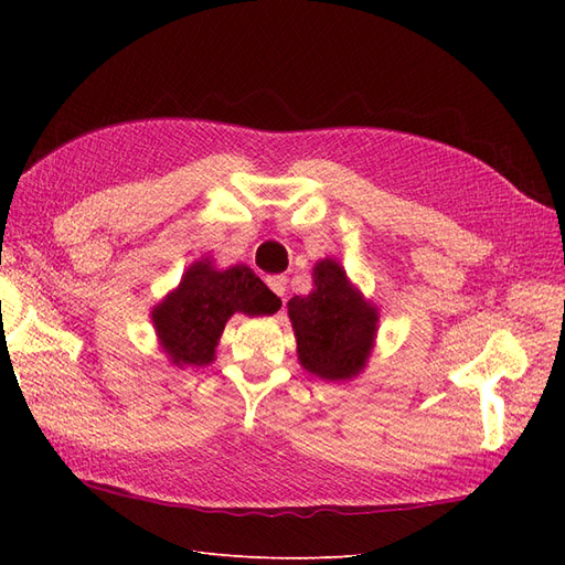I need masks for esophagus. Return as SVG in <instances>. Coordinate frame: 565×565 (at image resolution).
<instances>
[{"instance_id":"esophagus-1","label":"esophagus","mask_w":565,"mask_h":565,"mask_svg":"<svg viewBox=\"0 0 565 565\" xmlns=\"http://www.w3.org/2000/svg\"><path fill=\"white\" fill-rule=\"evenodd\" d=\"M266 282H268V287H270L273 292H276L278 297H285V292H287V278H285V276H273V278H268Z\"/></svg>"}]
</instances>
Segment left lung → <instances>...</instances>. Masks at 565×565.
Instances as JSON below:
<instances>
[{
  "label": "left lung",
  "mask_w": 565,
  "mask_h": 565,
  "mask_svg": "<svg viewBox=\"0 0 565 565\" xmlns=\"http://www.w3.org/2000/svg\"><path fill=\"white\" fill-rule=\"evenodd\" d=\"M299 365L322 382H351L365 367L377 341L380 309L365 299L344 266L320 259L313 289L287 301Z\"/></svg>",
  "instance_id": "obj_1"
}]
</instances>
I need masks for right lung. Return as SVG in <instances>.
Listing matches in <instances>:
<instances>
[{"label": "right lung", "instance_id": "add662e5", "mask_svg": "<svg viewBox=\"0 0 565 565\" xmlns=\"http://www.w3.org/2000/svg\"><path fill=\"white\" fill-rule=\"evenodd\" d=\"M280 306L249 266L216 268L212 256H202L152 306L150 320L169 363L179 370L204 367L216 361L218 339L231 316H273Z\"/></svg>", "mask_w": 565, "mask_h": 565}]
</instances>
